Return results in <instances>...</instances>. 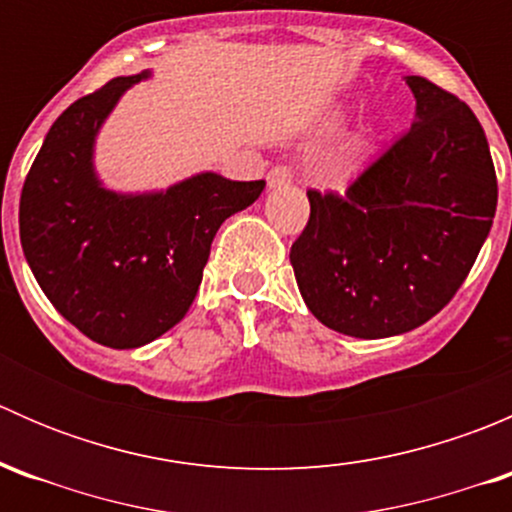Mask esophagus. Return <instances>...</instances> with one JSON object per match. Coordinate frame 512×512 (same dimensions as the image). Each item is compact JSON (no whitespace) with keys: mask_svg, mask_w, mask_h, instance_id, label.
Masks as SVG:
<instances>
[{"mask_svg":"<svg viewBox=\"0 0 512 512\" xmlns=\"http://www.w3.org/2000/svg\"><path fill=\"white\" fill-rule=\"evenodd\" d=\"M292 178H294L292 168H287V165H275V168L267 173V185H270L272 190L285 188V185L292 183Z\"/></svg>","mask_w":512,"mask_h":512,"instance_id":"34e87169","label":"esophagus"}]
</instances>
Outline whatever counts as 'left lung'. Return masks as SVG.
Masks as SVG:
<instances>
[{
  "label": "left lung",
  "mask_w": 512,
  "mask_h": 512,
  "mask_svg": "<svg viewBox=\"0 0 512 512\" xmlns=\"http://www.w3.org/2000/svg\"><path fill=\"white\" fill-rule=\"evenodd\" d=\"M411 131L349 185L309 190V223L289 250L309 312L339 334L384 339L441 312L471 272L498 205L476 113L423 76Z\"/></svg>",
  "instance_id": "left-lung-1"
}]
</instances>
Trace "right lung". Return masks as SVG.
<instances>
[{
    "label": "right lung",
    "instance_id": "add662e5",
    "mask_svg": "<svg viewBox=\"0 0 512 512\" xmlns=\"http://www.w3.org/2000/svg\"><path fill=\"white\" fill-rule=\"evenodd\" d=\"M151 71L118 76L49 128L19 200V237L56 312L111 349L153 342L198 294L215 232L255 203L265 180L205 170L153 193H116L94 165L96 136L121 96Z\"/></svg>",
    "mask_w": 512,
    "mask_h": 512
}]
</instances>
